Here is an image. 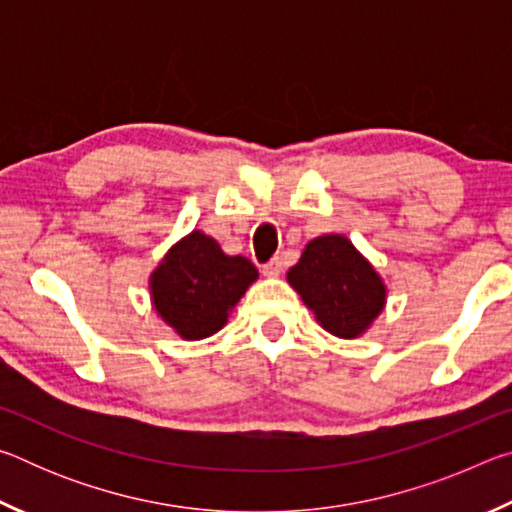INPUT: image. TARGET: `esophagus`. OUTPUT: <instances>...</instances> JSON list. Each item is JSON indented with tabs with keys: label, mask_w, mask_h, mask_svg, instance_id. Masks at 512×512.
<instances>
[{
	"label": "esophagus",
	"mask_w": 512,
	"mask_h": 512,
	"mask_svg": "<svg viewBox=\"0 0 512 512\" xmlns=\"http://www.w3.org/2000/svg\"><path fill=\"white\" fill-rule=\"evenodd\" d=\"M262 273H264L266 277H275V275H280V273H282V259H280V257L271 259V262L262 266Z\"/></svg>",
	"instance_id": "1"
}]
</instances>
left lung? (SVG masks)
I'll return each mask as SVG.
<instances>
[{"label":"left lung","mask_w":512,"mask_h":512,"mask_svg":"<svg viewBox=\"0 0 512 512\" xmlns=\"http://www.w3.org/2000/svg\"><path fill=\"white\" fill-rule=\"evenodd\" d=\"M291 287L300 293L329 334L354 339L384 309L386 289L357 248L341 235H325L302 253L289 271Z\"/></svg>","instance_id":"8db88e82"}]
</instances>
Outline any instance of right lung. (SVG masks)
Masks as SVG:
<instances>
[{"label":"right lung","mask_w":512,"mask_h":512,"mask_svg":"<svg viewBox=\"0 0 512 512\" xmlns=\"http://www.w3.org/2000/svg\"><path fill=\"white\" fill-rule=\"evenodd\" d=\"M255 280L253 262L225 255L212 237L196 230L153 273V305L183 339L198 341L219 332Z\"/></svg>","instance_id":"add662e5"}]
</instances>
